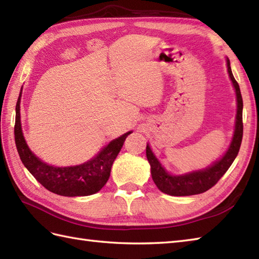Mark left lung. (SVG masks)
I'll return each instance as SVG.
<instances>
[{
	"label": "left lung",
	"instance_id": "obj_1",
	"mask_svg": "<svg viewBox=\"0 0 259 259\" xmlns=\"http://www.w3.org/2000/svg\"><path fill=\"white\" fill-rule=\"evenodd\" d=\"M227 68L229 76L236 90V96H237V115H236L235 134L228 151L221 160L214 162L211 167L207 169L184 176H171L166 172L161 163L158 161V159L152 153L150 147L147 146L146 153L151 167L152 180L158 187V189L162 191L163 194L170 196H191L202 194V192L210 189L211 187L218 183L219 179L232 166L235 158L237 157L241 140H243V98H241L239 85L237 81L235 80L232 69H230V62L228 59Z\"/></svg>",
	"mask_w": 259,
	"mask_h": 259
}]
</instances>
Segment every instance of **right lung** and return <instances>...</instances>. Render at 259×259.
<instances>
[{
    "label": "right lung",
    "instance_id": "right-lung-1",
    "mask_svg": "<svg viewBox=\"0 0 259 259\" xmlns=\"http://www.w3.org/2000/svg\"><path fill=\"white\" fill-rule=\"evenodd\" d=\"M22 91V90H21ZM21 93L16 102L14 138L21 161L45 188L65 197L89 196L100 190L110 177L112 163L131 131L112 140L90 161L73 167H53L41 161L26 146L20 119Z\"/></svg>",
    "mask_w": 259,
    "mask_h": 259
}]
</instances>
